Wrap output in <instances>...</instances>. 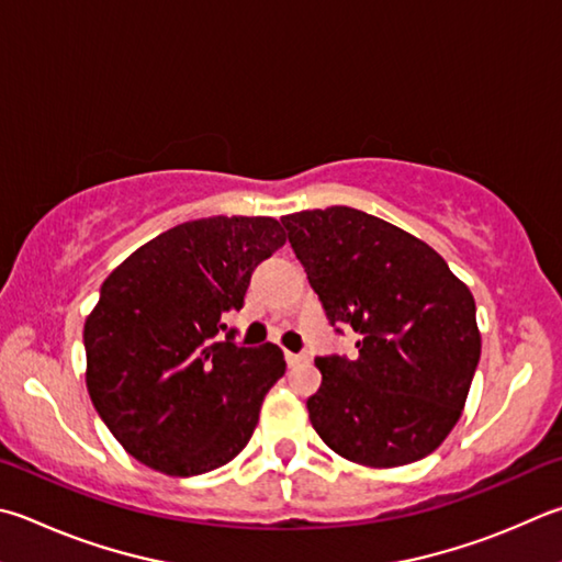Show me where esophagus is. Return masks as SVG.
I'll return each mask as SVG.
<instances>
[{"mask_svg": "<svg viewBox=\"0 0 562 562\" xmlns=\"http://www.w3.org/2000/svg\"><path fill=\"white\" fill-rule=\"evenodd\" d=\"M304 359V356L300 353H292V351H284V361H288V366H297L300 361Z\"/></svg>", "mask_w": 562, "mask_h": 562, "instance_id": "1", "label": "esophagus"}]
</instances>
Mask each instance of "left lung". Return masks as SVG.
I'll list each match as a JSON object with an SVG mask.
<instances>
[{"instance_id": "obj_1", "label": "left lung", "mask_w": 562, "mask_h": 562, "mask_svg": "<svg viewBox=\"0 0 562 562\" xmlns=\"http://www.w3.org/2000/svg\"><path fill=\"white\" fill-rule=\"evenodd\" d=\"M282 226L329 322L361 334L353 361H314L312 427L363 467L432 454L462 417L482 353L472 292L425 240L359 209L290 213Z\"/></svg>"}]
</instances>
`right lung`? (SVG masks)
Returning <instances> with one entry per match:
<instances>
[{"mask_svg":"<svg viewBox=\"0 0 562 562\" xmlns=\"http://www.w3.org/2000/svg\"><path fill=\"white\" fill-rule=\"evenodd\" d=\"M270 216L181 223L122 260L83 326L86 385L115 440L149 469L196 476L250 442L280 346H238L223 314L243 307L255 265L284 246Z\"/></svg>","mask_w":562,"mask_h":562,"instance_id":"add662e5","label":"right lung"}]
</instances>
